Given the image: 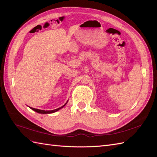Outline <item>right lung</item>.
Here are the masks:
<instances>
[{
    "label": "right lung",
    "instance_id": "add662e5",
    "mask_svg": "<svg viewBox=\"0 0 157 157\" xmlns=\"http://www.w3.org/2000/svg\"><path fill=\"white\" fill-rule=\"evenodd\" d=\"M67 102H68V101H67V102H66L64 105H63V106H61V107H60V108H57V109H53V110H42V109H36V108H31V107H29V108H30L32 110H33V111H35V112H37V113H54V112H56L57 111H58V110H59L60 109H61L62 108L64 107L65 105L67 104Z\"/></svg>",
    "mask_w": 157,
    "mask_h": 157
}]
</instances>
